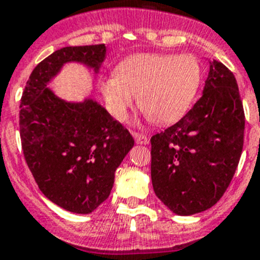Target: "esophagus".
I'll list each match as a JSON object with an SVG mask.
<instances>
[{
  "label": "esophagus",
  "instance_id": "1",
  "mask_svg": "<svg viewBox=\"0 0 260 260\" xmlns=\"http://www.w3.org/2000/svg\"><path fill=\"white\" fill-rule=\"evenodd\" d=\"M132 134H133V137L135 138V142H137L138 144H148V143H149V138H148L147 135L138 134V133H135V132H133Z\"/></svg>",
  "mask_w": 260,
  "mask_h": 260
}]
</instances>
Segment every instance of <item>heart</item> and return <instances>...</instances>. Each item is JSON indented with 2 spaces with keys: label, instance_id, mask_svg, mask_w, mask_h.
Here are the masks:
<instances>
[{
  "label": "heart",
  "instance_id": "b5f03b06",
  "mask_svg": "<svg viewBox=\"0 0 260 260\" xmlns=\"http://www.w3.org/2000/svg\"><path fill=\"white\" fill-rule=\"evenodd\" d=\"M202 68L192 54H137L123 61L117 76L101 83L108 110L123 120L138 95L152 122L170 123L187 111L200 85Z\"/></svg>",
  "mask_w": 260,
  "mask_h": 260
}]
</instances>
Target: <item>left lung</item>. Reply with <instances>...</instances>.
Segmentation results:
<instances>
[{"label": "left lung", "instance_id": "1", "mask_svg": "<svg viewBox=\"0 0 260 260\" xmlns=\"http://www.w3.org/2000/svg\"><path fill=\"white\" fill-rule=\"evenodd\" d=\"M244 130L245 115L236 79L223 63L213 60L194 107L150 139L155 195L179 216L213 207L237 169Z\"/></svg>", "mask_w": 260, "mask_h": 260}]
</instances>
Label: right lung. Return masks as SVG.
<instances>
[{"label":"right lung","instance_id":"add662e5","mask_svg":"<svg viewBox=\"0 0 260 260\" xmlns=\"http://www.w3.org/2000/svg\"><path fill=\"white\" fill-rule=\"evenodd\" d=\"M105 44L63 47L31 71L20 102V138L39 190L61 208L88 214L110 195L115 171L134 139L100 103L66 102L48 88L66 62L97 74Z\"/></svg>","mask_w":260,"mask_h":260}]
</instances>
